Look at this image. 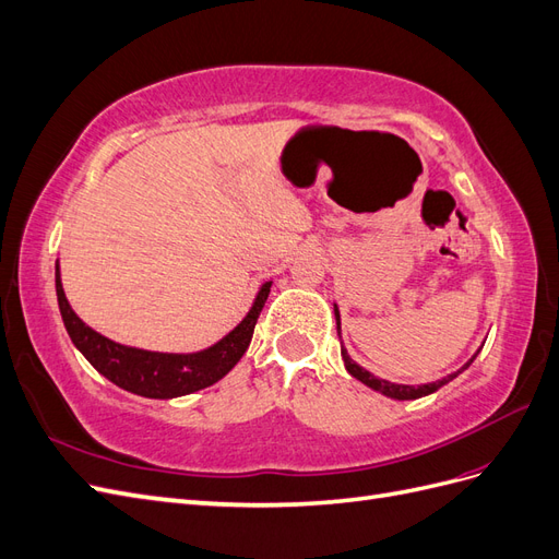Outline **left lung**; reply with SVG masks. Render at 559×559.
Returning <instances> with one entry per match:
<instances>
[{
	"instance_id": "1",
	"label": "left lung",
	"mask_w": 559,
	"mask_h": 559,
	"mask_svg": "<svg viewBox=\"0 0 559 559\" xmlns=\"http://www.w3.org/2000/svg\"><path fill=\"white\" fill-rule=\"evenodd\" d=\"M333 314H335V329H337V335H341V310H337V306L333 302ZM483 349V347H480ZM478 349V352H480ZM478 352L473 354V357L460 368V370H454V373H450V376H445V378H441V380H436V382H429V384H396V382H389V380H382V378H376L373 373H370V370H366L364 366H359L357 361H352V357L347 354V349L341 345V354H343V361H345V368H347V373L352 376V378H357L359 382H364L366 386H370V389H376V392H380V394H384V396H389V399H396V401H413V399H421V396H429V394H433V392H438V389H441L443 384H448L450 380H454L456 376L460 373H464V370L473 364V359L478 357Z\"/></svg>"
}]
</instances>
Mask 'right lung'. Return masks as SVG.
I'll use <instances>...</instances> for the list:
<instances>
[{"label":"right lung","instance_id":"right-lung-1","mask_svg":"<svg viewBox=\"0 0 559 559\" xmlns=\"http://www.w3.org/2000/svg\"><path fill=\"white\" fill-rule=\"evenodd\" d=\"M270 286L273 282H263L253 298L245 319L226 333L222 341L200 349V352H151L114 343L111 337L97 333L83 321L70 306L64 296L60 280V261H56V294L58 306L64 321V329L70 333L74 347L88 359V364L105 376L116 386L126 389L130 394L144 399H177L193 394L198 389H205L228 376L233 366L242 359L247 352L253 326L265 306Z\"/></svg>","mask_w":559,"mask_h":559}]
</instances>
